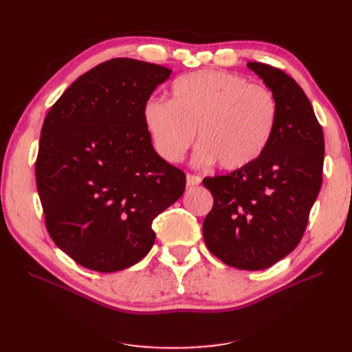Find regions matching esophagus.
<instances>
[{"instance_id": "1", "label": "esophagus", "mask_w": 352, "mask_h": 352, "mask_svg": "<svg viewBox=\"0 0 352 352\" xmlns=\"http://www.w3.org/2000/svg\"><path fill=\"white\" fill-rule=\"evenodd\" d=\"M201 184V177L197 175H188L186 176V186L192 188V186H198Z\"/></svg>"}]
</instances>
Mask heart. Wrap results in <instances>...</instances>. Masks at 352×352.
Returning <instances> with one entry per match:
<instances>
[{
    "instance_id": "heart-1",
    "label": "heart",
    "mask_w": 352,
    "mask_h": 352,
    "mask_svg": "<svg viewBox=\"0 0 352 352\" xmlns=\"http://www.w3.org/2000/svg\"><path fill=\"white\" fill-rule=\"evenodd\" d=\"M273 92L226 72L199 70L172 85V98H150L142 110L155 153L179 163L197 141L194 163L226 172L254 166L265 154L278 124Z\"/></svg>"
}]
</instances>
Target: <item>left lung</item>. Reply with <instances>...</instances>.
<instances>
[{
	"mask_svg": "<svg viewBox=\"0 0 352 352\" xmlns=\"http://www.w3.org/2000/svg\"><path fill=\"white\" fill-rule=\"evenodd\" d=\"M278 101L273 140L254 166L206 177L214 206L202 223L207 248L230 267L263 270L300 243L322 186L324 136L311 102L291 76L247 65Z\"/></svg>",
	"mask_w": 352,
	"mask_h": 352,
	"instance_id": "left-lung-1",
	"label": "left lung"
}]
</instances>
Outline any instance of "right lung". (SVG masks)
<instances>
[{
	"mask_svg": "<svg viewBox=\"0 0 352 352\" xmlns=\"http://www.w3.org/2000/svg\"><path fill=\"white\" fill-rule=\"evenodd\" d=\"M172 70L133 58L104 61L48 111L35 164L45 225L83 267H131L155 241L153 220L182 197V170L160 157L142 110Z\"/></svg>",
	"mask_w": 352,
	"mask_h": 352,
	"instance_id": "obj_1",
	"label": "right lung"
}]
</instances>
